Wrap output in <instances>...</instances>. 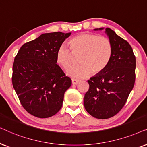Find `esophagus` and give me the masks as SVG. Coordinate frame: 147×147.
<instances>
[{
  "label": "esophagus",
  "instance_id": "obj_1",
  "mask_svg": "<svg viewBox=\"0 0 147 147\" xmlns=\"http://www.w3.org/2000/svg\"><path fill=\"white\" fill-rule=\"evenodd\" d=\"M79 82V80H77V79H72V83L73 84V85H76V84H77Z\"/></svg>",
  "mask_w": 147,
  "mask_h": 147
}]
</instances>
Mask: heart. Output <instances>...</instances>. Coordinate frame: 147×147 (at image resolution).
Returning a JSON list of instances; mask_svg holds the SVG:
<instances>
[{
  "instance_id": "1",
  "label": "heart",
  "mask_w": 147,
  "mask_h": 147,
  "mask_svg": "<svg viewBox=\"0 0 147 147\" xmlns=\"http://www.w3.org/2000/svg\"><path fill=\"white\" fill-rule=\"evenodd\" d=\"M70 50L62 44L56 52V60L63 69L68 70L73 64V54L80 53L79 64L72 67L68 75L70 77L83 79L91 75L99 73L106 68L111 59L112 47L110 41L104 36L94 34H82L69 41ZM71 52H70V51Z\"/></svg>"
}]
</instances>
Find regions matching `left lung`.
I'll list each match as a JSON object with an SVG mask.
<instances>
[{
  "label": "left lung",
  "mask_w": 147,
  "mask_h": 147,
  "mask_svg": "<svg viewBox=\"0 0 147 147\" xmlns=\"http://www.w3.org/2000/svg\"><path fill=\"white\" fill-rule=\"evenodd\" d=\"M105 33L112 47L111 59L103 71L88 81L89 89L84 97L85 109L98 119L111 118L122 109L136 78V58L132 47L108 27Z\"/></svg>",
  "instance_id": "obj_1"
}]
</instances>
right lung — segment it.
<instances>
[{
    "instance_id": "1",
    "label": "right lung",
    "mask_w": 147,
    "mask_h": 147,
    "mask_svg": "<svg viewBox=\"0 0 147 147\" xmlns=\"http://www.w3.org/2000/svg\"><path fill=\"white\" fill-rule=\"evenodd\" d=\"M71 33L42 34L25 43L15 56L12 83L27 112L40 118L55 115L61 109L71 79L56 64V52Z\"/></svg>"
}]
</instances>
